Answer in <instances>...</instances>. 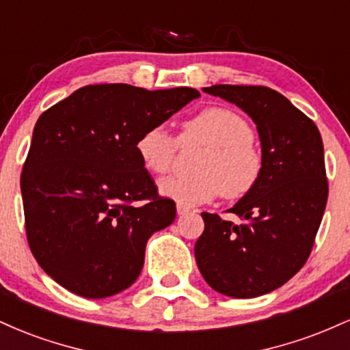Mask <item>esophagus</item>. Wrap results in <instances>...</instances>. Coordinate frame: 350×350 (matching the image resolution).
I'll return each mask as SVG.
<instances>
[{
  "instance_id": "obj_1",
  "label": "esophagus",
  "mask_w": 350,
  "mask_h": 350,
  "mask_svg": "<svg viewBox=\"0 0 350 350\" xmlns=\"http://www.w3.org/2000/svg\"><path fill=\"white\" fill-rule=\"evenodd\" d=\"M176 211H178L179 215H184V214H187V212H189V207L180 206V204H178V206H176Z\"/></svg>"
}]
</instances>
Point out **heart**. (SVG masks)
<instances>
[{
	"mask_svg": "<svg viewBox=\"0 0 350 350\" xmlns=\"http://www.w3.org/2000/svg\"><path fill=\"white\" fill-rule=\"evenodd\" d=\"M179 142H199L207 146L196 167L199 174L171 176L159 184L164 198L180 206H200L219 194L239 199L262 178L263 156L253 143L250 123L230 108L207 107L191 116L183 124ZM135 150L148 171L164 174L174 161L178 139L161 124H154L138 135Z\"/></svg>",
	"mask_w": 350,
	"mask_h": 350,
	"instance_id": "heart-1",
	"label": "heart"
}]
</instances>
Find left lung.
Instances as JSON below:
<instances>
[{"mask_svg":"<svg viewBox=\"0 0 350 350\" xmlns=\"http://www.w3.org/2000/svg\"><path fill=\"white\" fill-rule=\"evenodd\" d=\"M206 94L242 108L255 122L263 172L228 212L243 224L202 212L196 262L211 288L256 298L283 286L306 263L327 202L323 139L311 118L262 85H212Z\"/></svg>","mask_w":350,"mask_h":350,"instance_id":"8db88e82","label":"left lung"}]
</instances>
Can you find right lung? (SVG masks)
Instances as JSON below:
<instances>
[{
	"label": "right lung",
	"instance_id": "right-lung-1",
	"mask_svg": "<svg viewBox=\"0 0 350 350\" xmlns=\"http://www.w3.org/2000/svg\"><path fill=\"white\" fill-rule=\"evenodd\" d=\"M199 97L189 87L102 83L39 116L21 172L24 220L34 258L60 286L100 299L135 283L148 239L176 219L136 138Z\"/></svg>",
	"mask_w": 350,
	"mask_h": 350
}]
</instances>
